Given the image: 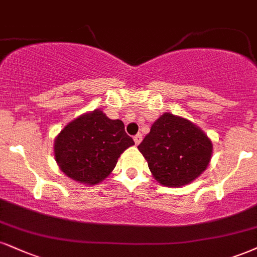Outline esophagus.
<instances>
[{
  "label": "esophagus",
  "mask_w": 257,
  "mask_h": 257,
  "mask_svg": "<svg viewBox=\"0 0 257 257\" xmlns=\"http://www.w3.org/2000/svg\"><path fill=\"white\" fill-rule=\"evenodd\" d=\"M142 138H143V137H142V134H137V135H136L135 137H134L135 144H136V145H138L139 143H141V142H142Z\"/></svg>",
  "instance_id": "esophagus-1"
}]
</instances>
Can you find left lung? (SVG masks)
Returning a JSON list of instances; mask_svg holds the SVG:
<instances>
[{
    "mask_svg": "<svg viewBox=\"0 0 257 257\" xmlns=\"http://www.w3.org/2000/svg\"><path fill=\"white\" fill-rule=\"evenodd\" d=\"M149 169L161 185L181 187L194 181L211 161V139L181 116L164 113L138 145Z\"/></svg>",
    "mask_w": 257,
    "mask_h": 257,
    "instance_id": "1",
    "label": "left lung"
}]
</instances>
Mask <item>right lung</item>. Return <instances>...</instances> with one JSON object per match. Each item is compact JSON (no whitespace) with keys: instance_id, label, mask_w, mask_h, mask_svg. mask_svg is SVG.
Returning <instances> with one entry per match:
<instances>
[{"instance_id":"obj_1","label":"right lung","mask_w":257,"mask_h":257,"mask_svg":"<svg viewBox=\"0 0 257 257\" xmlns=\"http://www.w3.org/2000/svg\"><path fill=\"white\" fill-rule=\"evenodd\" d=\"M135 145L121 120L102 110L85 113L68 123L55 139V158L66 176L84 185L103 181L126 149Z\"/></svg>"}]
</instances>
